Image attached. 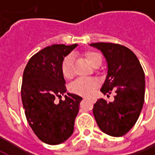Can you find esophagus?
Instances as JSON below:
<instances>
[{"mask_svg":"<svg viewBox=\"0 0 155 155\" xmlns=\"http://www.w3.org/2000/svg\"><path fill=\"white\" fill-rule=\"evenodd\" d=\"M84 100H87V98H84ZM91 101H92V102H94V101H95V100H94V99H91Z\"/></svg>","mask_w":155,"mask_h":155,"instance_id":"34e87169","label":"esophagus"}]
</instances>
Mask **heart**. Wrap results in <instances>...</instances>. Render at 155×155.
Wrapping results in <instances>:
<instances>
[{"mask_svg": "<svg viewBox=\"0 0 155 155\" xmlns=\"http://www.w3.org/2000/svg\"><path fill=\"white\" fill-rule=\"evenodd\" d=\"M85 58L88 62L94 66L98 62L102 61V58L100 54L95 52L85 53ZM73 67H74V57L73 55H68L64 58L61 64V71L64 78L71 79L73 76ZM99 85V82L94 79H82L80 78L74 81L70 85V90L74 94L82 96H91L96 91Z\"/></svg>", "mask_w": 155, "mask_h": 155, "instance_id": "1", "label": "heart"}]
</instances>
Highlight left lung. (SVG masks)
<instances>
[{
    "label": "left lung",
    "instance_id": "8db88e82",
    "mask_svg": "<svg viewBox=\"0 0 155 155\" xmlns=\"http://www.w3.org/2000/svg\"><path fill=\"white\" fill-rule=\"evenodd\" d=\"M107 62V75L101 91L107 96L114 91L113 102L99 99L93 114L98 126L110 136L120 137L135 124L143 108L145 79L140 61L129 48L113 43H92Z\"/></svg>",
    "mask_w": 155,
    "mask_h": 155
}]
</instances>
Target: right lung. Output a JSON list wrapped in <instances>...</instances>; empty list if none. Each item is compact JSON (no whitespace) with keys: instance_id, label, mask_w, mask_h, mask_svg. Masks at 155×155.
I'll return each mask as SVG.
<instances>
[{"instance_id":"right-lung-1","label":"right lung","mask_w":155,"mask_h":155,"mask_svg":"<svg viewBox=\"0 0 155 155\" xmlns=\"http://www.w3.org/2000/svg\"><path fill=\"white\" fill-rule=\"evenodd\" d=\"M77 44L52 45L29 60L23 73L21 100L26 120L39 139L55 145L67 140L74 131V120L82 98L67 92L61 64ZM65 101L55 103L56 97Z\"/></svg>"}]
</instances>
